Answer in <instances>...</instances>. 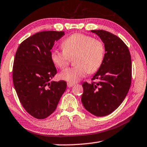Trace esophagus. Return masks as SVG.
<instances>
[{
	"instance_id": "esophagus-1",
	"label": "esophagus",
	"mask_w": 147,
	"mask_h": 147,
	"mask_svg": "<svg viewBox=\"0 0 147 147\" xmlns=\"http://www.w3.org/2000/svg\"><path fill=\"white\" fill-rule=\"evenodd\" d=\"M74 85V84H73V83H71V82H68L67 83V86H68L69 88H71L73 87V86Z\"/></svg>"
}]
</instances>
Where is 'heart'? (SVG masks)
I'll return each mask as SVG.
<instances>
[{
  "mask_svg": "<svg viewBox=\"0 0 147 147\" xmlns=\"http://www.w3.org/2000/svg\"><path fill=\"white\" fill-rule=\"evenodd\" d=\"M63 50H53L50 57L55 67L63 69L73 58L74 66L62 71L59 78L75 83L84 77L87 72L94 73L103 63L105 46L103 42L82 33H75L62 42Z\"/></svg>",
  "mask_w": 147,
  "mask_h": 147,
  "instance_id": "b5f03b06",
  "label": "heart"
}]
</instances>
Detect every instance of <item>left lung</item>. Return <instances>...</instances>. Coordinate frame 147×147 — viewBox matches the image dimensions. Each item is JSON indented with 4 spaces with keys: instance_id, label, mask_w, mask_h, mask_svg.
Instances as JSON below:
<instances>
[{
    "instance_id": "8db88e82",
    "label": "left lung",
    "mask_w": 147,
    "mask_h": 147,
    "mask_svg": "<svg viewBox=\"0 0 147 147\" xmlns=\"http://www.w3.org/2000/svg\"><path fill=\"white\" fill-rule=\"evenodd\" d=\"M105 44L103 63L92 78L84 82L81 101L84 108L96 116L115 111L124 101L131 82V60L129 49L121 39L104 30H92Z\"/></svg>"
}]
</instances>
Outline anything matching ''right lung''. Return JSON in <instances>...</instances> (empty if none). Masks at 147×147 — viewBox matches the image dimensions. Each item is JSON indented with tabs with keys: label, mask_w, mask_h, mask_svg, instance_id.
Segmentation results:
<instances>
[{
	"label": "right lung",
	"mask_w": 147,
	"mask_h": 147,
	"mask_svg": "<svg viewBox=\"0 0 147 147\" xmlns=\"http://www.w3.org/2000/svg\"><path fill=\"white\" fill-rule=\"evenodd\" d=\"M64 34L63 31L37 32L23 41L16 53L13 86L23 108L37 119L52 115L66 90L65 81H51L57 73L51 50Z\"/></svg>",
	"instance_id": "add662e5"
}]
</instances>
